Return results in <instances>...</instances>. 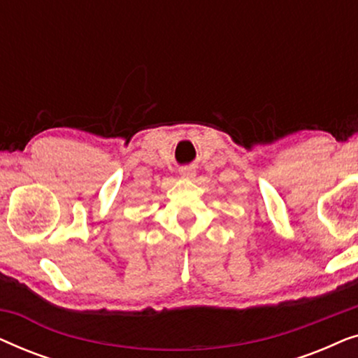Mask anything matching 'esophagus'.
Segmentation results:
<instances>
[{
  "mask_svg": "<svg viewBox=\"0 0 358 358\" xmlns=\"http://www.w3.org/2000/svg\"><path fill=\"white\" fill-rule=\"evenodd\" d=\"M180 178L182 179H194L195 178V169L194 168H182L180 169Z\"/></svg>",
  "mask_w": 358,
  "mask_h": 358,
  "instance_id": "1",
  "label": "esophagus"
}]
</instances>
